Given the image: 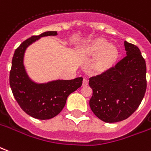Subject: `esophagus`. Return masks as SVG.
<instances>
[{"label":"esophagus","instance_id":"esophagus-1","mask_svg":"<svg viewBox=\"0 0 151 151\" xmlns=\"http://www.w3.org/2000/svg\"><path fill=\"white\" fill-rule=\"evenodd\" d=\"M87 85H88V80L85 78L84 80H83V83H82V86H86Z\"/></svg>","mask_w":151,"mask_h":151}]
</instances>
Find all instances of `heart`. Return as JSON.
<instances>
[{
  "label": "heart",
  "instance_id": "heart-1",
  "mask_svg": "<svg viewBox=\"0 0 151 151\" xmlns=\"http://www.w3.org/2000/svg\"><path fill=\"white\" fill-rule=\"evenodd\" d=\"M80 53L85 57H94L93 67L98 73H105L115 65L119 57L118 50L102 38H96L80 48Z\"/></svg>",
  "mask_w": 151,
  "mask_h": 151
}]
</instances>
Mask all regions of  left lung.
Returning a JSON list of instances; mask_svg holds the SVG:
<instances>
[{
	"instance_id": "obj_1",
	"label": "left lung",
	"mask_w": 151,
	"mask_h": 151,
	"mask_svg": "<svg viewBox=\"0 0 151 151\" xmlns=\"http://www.w3.org/2000/svg\"><path fill=\"white\" fill-rule=\"evenodd\" d=\"M127 56L115 66L89 79L90 106L105 122L125 120L138 109L147 90V65L136 45L124 42Z\"/></svg>"
}]
</instances>
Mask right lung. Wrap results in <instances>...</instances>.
I'll return each instance as SVG.
<instances>
[{
  "label": "right lung",
  "mask_w": 151,
  "mask_h": 151,
  "mask_svg": "<svg viewBox=\"0 0 151 151\" xmlns=\"http://www.w3.org/2000/svg\"><path fill=\"white\" fill-rule=\"evenodd\" d=\"M57 34L56 31H48L23 41L14 52L9 73L10 87L20 107L29 116L41 120L58 115L64 108L68 96L81 87L83 81L82 78H77L37 84L29 78L23 64L26 48L42 37Z\"/></svg>",
  "instance_id": "add662e5"
}]
</instances>
